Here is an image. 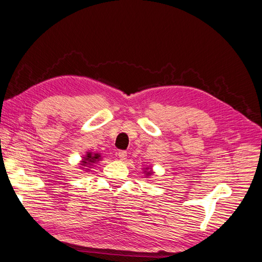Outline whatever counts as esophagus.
Here are the masks:
<instances>
[{
	"instance_id": "obj_1",
	"label": "esophagus",
	"mask_w": 262,
	"mask_h": 262,
	"mask_svg": "<svg viewBox=\"0 0 262 262\" xmlns=\"http://www.w3.org/2000/svg\"><path fill=\"white\" fill-rule=\"evenodd\" d=\"M118 156H119L121 161H125L126 160V157H127V153L125 151H120L118 153Z\"/></svg>"
}]
</instances>
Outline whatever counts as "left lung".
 Segmentation results:
<instances>
[{"mask_svg":"<svg viewBox=\"0 0 262 262\" xmlns=\"http://www.w3.org/2000/svg\"><path fill=\"white\" fill-rule=\"evenodd\" d=\"M143 173H144V177L148 178V177H150V176L155 173V172H153L151 167H145V168H143Z\"/></svg>","mask_w":262,"mask_h":262,"instance_id":"1","label":"left lung"}]
</instances>
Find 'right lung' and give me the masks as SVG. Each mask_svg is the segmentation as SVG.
I'll return each mask as SVG.
<instances>
[{"mask_svg": "<svg viewBox=\"0 0 262 262\" xmlns=\"http://www.w3.org/2000/svg\"><path fill=\"white\" fill-rule=\"evenodd\" d=\"M101 155L99 152H91L88 151L84 157H82V160L80 161V168L84 171H90V169L93 167L94 163H97L101 160Z\"/></svg>", "mask_w": 262, "mask_h": 262, "instance_id": "add662e5", "label": "right lung"}]
</instances>
